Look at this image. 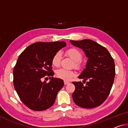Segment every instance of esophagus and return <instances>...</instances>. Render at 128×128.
Wrapping results in <instances>:
<instances>
[{"instance_id": "esophagus-1", "label": "esophagus", "mask_w": 128, "mask_h": 128, "mask_svg": "<svg viewBox=\"0 0 128 128\" xmlns=\"http://www.w3.org/2000/svg\"><path fill=\"white\" fill-rule=\"evenodd\" d=\"M64 84H70V82L68 81H67V80H64Z\"/></svg>"}]
</instances>
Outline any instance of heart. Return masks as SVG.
Listing matches in <instances>:
<instances>
[{
  "label": "heart",
  "mask_w": 128,
  "mask_h": 128,
  "mask_svg": "<svg viewBox=\"0 0 128 128\" xmlns=\"http://www.w3.org/2000/svg\"><path fill=\"white\" fill-rule=\"evenodd\" d=\"M66 54L74 61V66L77 69H80L82 67L81 60L82 54L81 52L76 48H71L67 50ZM61 55L60 52H56L52 58V64L55 67L59 66L60 64ZM75 75L72 70H68L60 68L56 72V76L58 78L65 80H69Z\"/></svg>",
  "instance_id": "obj_1"
}]
</instances>
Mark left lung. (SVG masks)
Returning <instances> with one entry per match:
<instances>
[{"label": "left lung", "mask_w": 128, "mask_h": 128, "mask_svg": "<svg viewBox=\"0 0 128 128\" xmlns=\"http://www.w3.org/2000/svg\"><path fill=\"white\" fill-rule=\"evenodd\" d=\"M70 42L83 50L88 58L86 68L78 76L84 83L88 81L84 86L81 82H72L76 87L72 99L81 108L97 107L108 98L113 86L116 74L113 58L106 48L90 39Z\"/></svg>", "instance_id": "8db88e82"}]
</instances>
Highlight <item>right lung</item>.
I'll return each mask as SVG.
<instances>
[{"instance_id": "1", "label": "right lung", "mask_w": 128, "mask_h": 128, "mask_svg": "<svg viewBox=\"0 0 128 128\" xmlns=\"http://www.w3.org/2000/svg\"><path fill=\"white\" fill-rule=\"evenodd\" d=\"M66 45L64 41L36 42L19 56L13 70L14 86L22 102L29 109L42 111L54 104L64 82L53 77L52 60L54 54ZM46 76L50 79L48 83L42 81Z\"/></svg>"}]
</instances>
